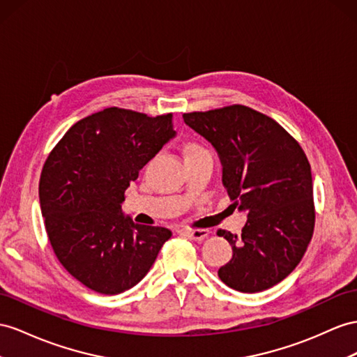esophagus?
Returning a JSON list of instances; mask_svg holds the SVG:
<instances>
[{"label":"esophagus","mask_w":357,"mask_h":357,"mask_svg":"<svg viewBox=\"0 0 357 357\" xmlns=\"http://www.w3.org/2000/svg\"><path fill=\"white\" fill-rule=\"evenodd\" d=\"M185 235L188 236V238L195 240V241H202L209 235V231L208 229H187Z\"/></svg>","instance_id":"1"}]
</instances>
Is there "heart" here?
<instances>
[{"mask_svg":"<svg viewBox=\"0 0 357 357\" xmlns=\"http://www.w3.org/2000/svg\"><path fill=\"white\" fill-rule=\"evenodd\" d=\"M200 151H205V149L202 148V146H197V144H191V146H190V148L187 149V155H188V153H195V152H200Z\"/></svg>","mask_w":357,"mask_h":357,"instance_id":"1","label":"heart"}]
</instances>
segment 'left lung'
<instances>
[{
	"label": "left lung",
	"mask_w": 357,
	"mask_h": 357,
	"mask_svg": "<svg viewBox=\"0 0 357 357\" xmlns=\"http://www.w3.org/2000/svg\"><path fill=\"white\" fill-rule=\"evenodd\" d=\"M182 117L214 146L232 205L248 211L241 235L217 231L234 252L218 278L240 292L274 287L298 266L314 234V188L306 153L276 121L245 105Z\"/></svg>",
	"instance_id": "8db88e82"
}]
</instances>
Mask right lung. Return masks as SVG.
<instances>
[{
    "label": "right lung",
    "mask_w": 357,
    "mask_h": 357,
    "mask_svg": "<svg viewBox=\"0 0 357 357\" xmlns=\"http://www.w3.org/2000/svg\"><path fill=\"white\" fill-rule=\"evenodd\" d=\"M172 116L105 108L72 126L43 164L39 199L52 250L99 294L137 285L172 236L134 223L121 206L139 170L175 137Z\"/></svg>",
    "instance_id": "obj_1"
}]
</instances>
